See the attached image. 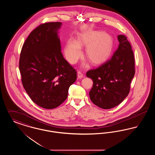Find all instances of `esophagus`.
<instances>
[{"label":"esophagus","mask_w":155,"mask_h":155,"mask_svg":"<svg viewBox=\"0 0 155 155\" xmlns=\"http://www.w3.org/2000/svg\"><path fill=\"white\" fill-rule=\"evenodd\" d=\"M77 77H78V78L79 79H81L82 78H83L84 74H82L80 71H78L77 72Z\"/></svg>","instance_id":"34e87169"}]
</instances>
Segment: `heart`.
Wrapping results in <instances>:
<instances>
[{"mask_svg":"<svg viewBox=\"0 0 155 155\" xmlns=\"http://www.w3.org/2000/svg\"><path fill=\"white\" fill-rule=\"evenodd\" d=\"M81 46H87L85 54L90 61L99 64L109 58L113 49V39L102 31H92L80 34L77 41L70 38L64 47V54L67 60L75 63L81 57Z\"/></svg>","mask_w":155,"mask_h":155,"instance_id":"heart-1","label":"heart"}]
</instances>
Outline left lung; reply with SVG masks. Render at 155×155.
<instances>
[{
    "mask_svg": "<svg viewBox=\"0 0 155 155\" xmlns=\"http://www.w3.org/2000/svg\"><path fill=\"white\" fill-rule=\"evenodd\" d=\"M117 38L118 48L110 58L87 73V77L94 82L89 93L90 99L103 109H111L124 101L135 75L131 45L124 35H119Z\"/></svg>",
    "mask_w": 155,
    "mask_h": 155,
    "instance_id": "left-lung-1",
    "label": "left lung"
}]
</instances>
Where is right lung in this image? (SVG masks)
I'll list each match as a JSON object with an SVG mask.
<instances>
[{
    "label": "right lung",
    "instance_id": "obj_1",
    "mask_svg": "<svg viewBox=\"0 0 155 155\" xmlns=\"http://www.w3.org/2000/svg\"><path fill=\"white\" fill-rule=\"evenodd\" d=\"M61 25L51 22L38 26L25 40L20 54L22 85L31 100L46 109L63 103L77 79L75 70L61 52L58 31Z\"/></svg>",
    "mask_w": 155,
    "mask_h": 155
}]
</instances>
